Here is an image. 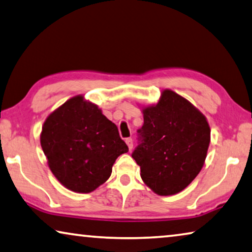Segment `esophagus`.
Wrapping results in <instances>:
<instances>
[{
  "label": "esophagus",
  "mask_w": 252,
  "mask_h": 252,
  "mask_svg": "<svg viewBox=\"0 0 252 252\" xmlns=\"http://www.w3.org/2000/svg\"><path fill=\"white\" fill-rule=\"evenodd\" d=\"M126 143L127 148H129V150H132V148H133V141H132V139H131V138H126Z\"/></svg>",
  "instance_id": "1"
}]
</instances>
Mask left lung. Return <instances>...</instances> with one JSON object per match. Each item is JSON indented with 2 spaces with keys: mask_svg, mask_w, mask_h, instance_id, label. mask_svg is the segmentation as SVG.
<instances>
[{
  "mask_svg": "<svg viewBox=\"0 0 252 252\" xmlns=\"http://www.w3.org/2000/svg\"><path fill=\"white\" fill-rule=\"evenodd\" d=\"M141 143L132 158L140 176L160 196L185 189L199 174L211 141L205 115L185 97L163 90L157 104L142 107Z\"/></svg>",
  "mask_w": 252,
  "mask_h": 252,
  "instance_id": "8db88e82",
  "label": "left lung"
}]
</instances>
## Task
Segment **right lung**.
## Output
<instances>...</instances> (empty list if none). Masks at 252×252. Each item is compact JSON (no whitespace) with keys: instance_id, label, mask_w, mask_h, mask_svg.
I'll use <instances>...</instances> for the list:
<instances>
[{"instance_id":"add662e5","label":"right lung","mask_w":252,"mask_h":252,"mask_svg":"<svg viewBox=\"0 0 252 252\" xmlns=\"http://www.w3.org/2000/svg\"><path fill=\"white\" fill-rule=\"evenodd\" d=\"M40 145L54 176L75 193H91L104 184L117 158L129 151L117 126L84 95L48 115Z\"/></svg>"}]
</instances>
